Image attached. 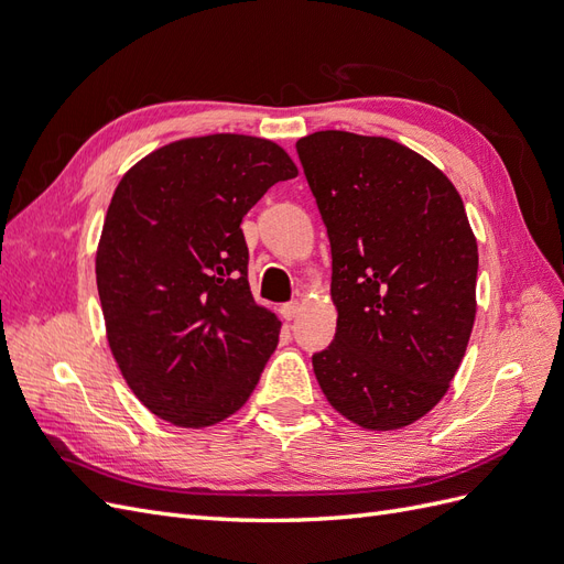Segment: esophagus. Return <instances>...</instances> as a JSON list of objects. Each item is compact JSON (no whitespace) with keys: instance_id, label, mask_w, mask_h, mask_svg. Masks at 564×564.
I'll list each match as a JSON object with an SVG mask.
<instances>
[{"instance_id":"1","label":"esophagus","mask_w":564,"mask_h":564,"mask_svg":"<svg viewBox=\"0 0 564 564\" xmlns=\"http://www.w3.org/2000/svg\"><path fill=\"white\" fill-rule=\"evenodd\" d=\"M280 313H282V317H284V319H294V317H299V313H301V305H299L296 301H292V303H284L282 308H280Z\"/></svg>"}]
</instances>
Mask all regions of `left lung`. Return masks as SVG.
I'll list each match as a JSON object with an SVG mask.
<instances>
[{"label":"left lung","instance_id":"8db88e82","mask_svg":"<svg viewBox=\"0 0 564 564\" xmlns=\"http://www.w3.org/2000/svg\"><path fill=\"white\" fill-rule=\"evenodd\" d=\"M332 245L336 336L313 355L338 414L369 431L445 398L475 322L477 242L452 181L383 135L315 131L296 143Z\"/></svg>","mask_w":564,"mask_h":564}]
</instances>
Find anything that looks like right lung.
I'll return each mask as SVG.
<instances>
[{
    "instance_id": "1",
    "label": "right lung",
    "mask_w": 564,
    "mask_h": 564,
    "mask_svg": "<svg viewBox=\"0 0 564 564\" xmlns=\"http://www.w3.org/2000/svg\"><path fill=\"white\" fill-rule=\"evenodd\" d=\"M296 174L278 143L212 133L150 152L119 181L96 284L115 362L155 416L204 429L259 383L282 322L251 296L240 224Z\"/></svg>"
}]
</instances>
